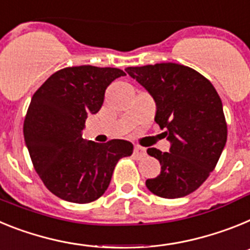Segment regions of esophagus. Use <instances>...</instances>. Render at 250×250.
<instances>
[{"label":"esophagus","instance_id":"34e87169","mask_svg":"<svg viewBox=\"0 0 250 250\" xmlns=\"http://www.w3.org/2000/svg\"><path fill=\"white\" fill-rule=\"evenodd\" d=\"M145 155H146V151H145V148H142V147L136 146L133 148V156H134V157L142 158V157H145Z\"/></svg>","mask_w":250,"mask_h":250}]
</instances>
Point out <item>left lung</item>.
Here are the masks:
<instances>
[{
    "mask_svg": "<svg viewBox=\"0 0 250 250\" xmlns=\"http://www.w3.org/2000/svg\"><path fill=\"white\" fill-rule=\"evenodd\" d=\"M157 105L155 121L171 142L170 152L148 148L161 173L148 179L152 194L177 199L194 192L215 168L228 137L223 104L210 80L194 69L161 62L125 69Z\"/></svg>",
    "mask_w": 250,
    "mask_h": 250,
    "instance_id": "left-lung-1",
    "label": "left lung"
}]
</instances>
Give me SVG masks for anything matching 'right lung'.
<instances>
[{
	"instance_id": "1",
	"label": "right lung",
	"mask_w": 250,
	"mask_h": 250,
	"mask_svg": "<svg viewBox=\"0 0 250 250\" xmlns=\"http://www.w3.org/2000/svg\"><path fill=\"white\" fill-rule=\"evenodd\" d=\"M117 68L69 66L54 73L32 95L23 137L35 171L50 192L65 201L88 204L105 192L113 170L133 152L125 140L84 142L80 132L88 114L101 109Z\"/></svg>"
}]
</instances>
